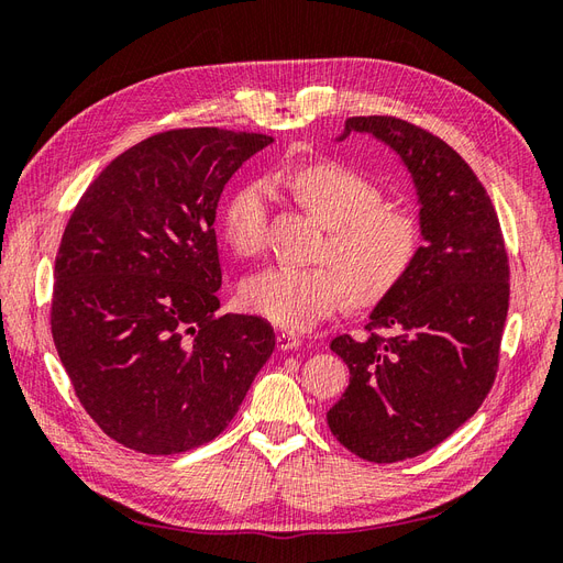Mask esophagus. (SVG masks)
Returning a JSON list of instances; mask_svg holds the SVG:
<instances>
[{
    "instance_id": "obj_1",
    "label": "esophagus",
    "mask_w": 563,
    "mask_h": 563,
    "mask_svg": "<svg viewBox=\"0 0 563 563\" xmlns=\"http://www.w3.org/2000/svg\"><path fill=\"white\" fill-rule=\"evenodd\" d=\"M277 347L279 350H296V347H300V335H296L291 331H282L277 335Z\"/></svg>"
}]
</instances>
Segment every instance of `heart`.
Segmentation results:
<instances>
[{"instance_id":"1","label":"heart","mask_w":563,"mask_h":563,"mask_svg":"<svg viewBox=\"0 0 563 563\" xmlns=\"http://www.w3.org/2000/svg\"><path fill=\"white\" fill-rule=\"evenodd\" d=\"M288 190L323 228L321 265L269 267L246 282L244 302L284 329H308L354 302L373 305L397 291L422 246L420 220L385 207L378 183L338 162L300 166L286 178ZM267 185L253 180L225 201L220 230L240 258H258L267 244Z\"/></svg>"}]
</instances>
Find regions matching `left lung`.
<instances>
[{"mask_svg": "<svg viewBox=\"0 0 563 563\" xmlns=\"http://www.w3.org/2000/svg\"><path fill=\"white\" fill-rule=\"evenodd\" d=\"M408 166L420 199L418 261L371 312L364 338L331 350L350 385L327 413L333 437L368 463H399L439 446L496 380L509 308V261L482 180L434 133L399 117H350Z\"/></svg>", "mask_w": 563, "mask_h": 563, "instance_id": "8db88e82", "label": "left lung"}]
</instances>
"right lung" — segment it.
Segmentation results:
<instances>
[{
	"instance_id": "right-lung-1",
	"label": "right lung",
	"mask_w": 563,
	"mask_h": 563,
	"mask_svg": "<svg viewBox=\"0 0 563 563\" xmlns=\"http://www.w3.org/2000/svg\"><path fill=\"white\" fill-rule=\"evenodd\" d=\"M265 133L150 135L112 159L67 220L51 335L75 395L117 444L174 455L223 432L275 350L263 317L218 314L216 209Z\"/></svg>"
}]
</instances>
